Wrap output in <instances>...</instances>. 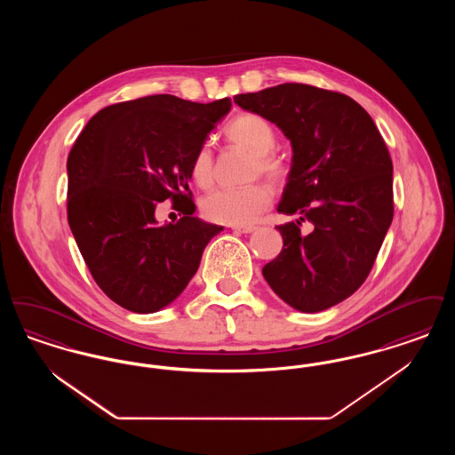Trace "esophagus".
<instances>
[{"instance_id":"34e87169","label":"esophagus","mask_w":455,"mask_h":455,"mask_svg":"<svg viewBox=\"0 0 455 455\" xmlns=\"http://www.w3.org/2000/svg\"><path fill=\"white\" fill-rule=\"evenodd\" d=\"M232 230L237 232V234H252V232H256V227H252V225H249V227H232Z\"/></svg>"}]
</instances>
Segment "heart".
Segmentation results:
<instances>
[{
	"label": "heart",
	"instance_id": "1",
	"mask_svg": "<svg viewBox=\"0 0 455 455\" xmlns=\"http://www.w3.org/2000/svg\"><path fill=\"white\" fill-rule=\"evenodd\" d=\"M230 143L252 155L251 175H264L278 184L286 177V167L273 155L276 147V132L258 114H240L225 131ZM191 177L203 189L210 188L215 179V162L210 147H201L191 164ZM271 204V191L264 184L245 188L217 189L201 201V212L210 221L225 225H249L259 218Z\"/></svg>",
	"mask_w": 455,
	"mask_h": 455
}]
</instances>
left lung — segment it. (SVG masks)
<instances>
[{"label":"left lung","instance_id":"1","mask_svg":"<svg viewBox=\"0 0 455 455\" xmlns=\"http://www.w3.org/2000/svg\"><path fill=\"white\" fill-rule=\"evenodd\" d=\"M234 100L276 124L293 148L278 212L299 220L276 227L283 249L264 280L300 312L343 302L367 280L392 223L384 138L358 102L324 88L283 84Z\"/></svg>","mask_w":455,"mask_h":455}]
</instances>
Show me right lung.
<instances>
[{
	"mask_svg": "<svg viewBox=\"0 0 455 455\" xmlns=\"http://www.w3.org/2000/svg\"><path fill=\"white\" fill-rule=\"evenodd\" d=\"M230 99L197 104L150 95L99 110L68 155V223L88 269L112 302L136 314L172 303L223 230L195 217L191 164ZM172 198L183 213L158 226Z\"/></svg>",
	"mask_w": 455,
	"mask_h": 455,
	"instance_id": "right-lung-1",
	"label": "right lung"
}]
</instances>
